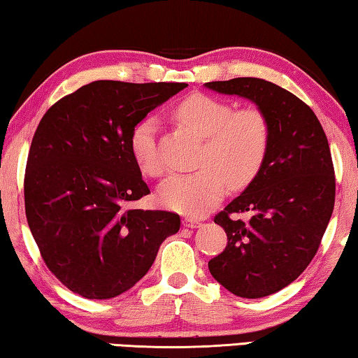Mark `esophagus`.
Here are the masks:
<instances>
[{"instance_id":"esophagus-1","label":"esophagus","mask_w":358,"mask_h":358,"mask_svg":"<svg viewBox=\"0 0 358 358\" xmlns=\"http://www.w3.org/2000/svg\"><path fill=\"white\" fill-rule=\"evenodd\" d=\"M182 225H184V227H189V229H196V227H200L201 222L196 221V219H192V217H184Z\"/></svg>"}]
</instances>
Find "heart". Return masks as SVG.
<instances>
[{
    "label": "heart",
    "instance_id": "heart-1",
    "mask_svg": "<svg viewBox=\"0 0 358 358\" xmlns=\"http://www.w3.org/2000/svg\"><path fill=\"white\" fill-rule=\"evenodd\" d=\"M173 115L203 139L196 162L200 169L171 176L160 187L158 198L168 210L200 217L222 200L229 184L241 189L261 171L271 145V123L259 108L232 110L230 103L205 94L184 99ZM157 134V120L145 117L129 136L134 162L150 178L166 171Z\"/></svg>",
    "mask_w": 358,
    "mask_h": 358
}]
</instances>
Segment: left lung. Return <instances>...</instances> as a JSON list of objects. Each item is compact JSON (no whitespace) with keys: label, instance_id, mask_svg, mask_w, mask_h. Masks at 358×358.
I'll return each instance as SVG.
<instances>
[{"label":"left lung","instance_id":"8db88e82","mask_svg":"<svg viewBox=\"0 0 358 358\" xmlns=\"http://www.w3.org/2000/svg\"><path fill=\"white\" fill-rule=\"evenodd\" d=\"M205 86L255 102L271 123V145L261 171L214 216L229 241L208 262L213 277L230 293L264 298L294 282L320 246L336 194L331 152L312 108L283 87L261 78ZM246 210L250 222L229 217Z\"/></svg>","mask_w":358,"mask_h":358}]
</instances>
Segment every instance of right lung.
Returning <instances> with one entry per match:
<instances>
[{
  "mask_svg": "<svg viewBox=\"0 0 358 358\" xmlns=\"http://www.w3.org/2000/svg\"><path fill=\"white\" fill-rule=\"evenodd\" d=\"M184 87L92 81L38 124L24 180L27 221L48 268L73 293L110 299L133 288L179 230V214L131 208L150 190L129 136Z\"/></svg>",
  "mask_w": 358,
  "mask_h": 358,
  "instance_id": "add662e5",
  "label": "right lung"
}]
</instances>
